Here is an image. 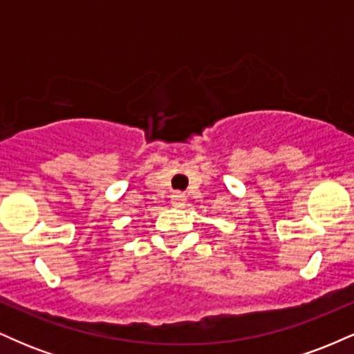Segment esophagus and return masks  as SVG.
Segmentation results:
<instances>
[{
    "mask_svg": "<svg viewBox=\"0 0 354 354\" xmlns=\"http://www.w3.org/2000/svg\"><path fill=\"white\" fill-rule=\"evenodd\" d=\"M186 203V194L185 193H180V191H176V193L171 194V205L174 208H183Z\"/></svg>",
    "mask_w": 354,
    "mask_h": 354,
    "instance_id": "obj_1",
    "label": "esophagus"
}]
</instances>
